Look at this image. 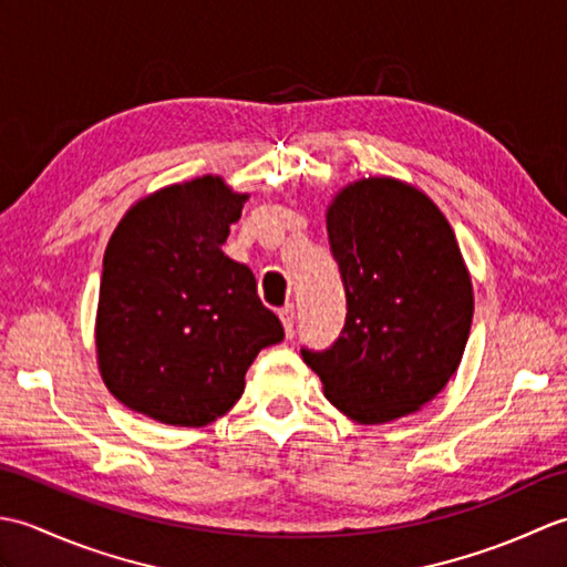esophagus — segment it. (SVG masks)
Wrapping results in <instances>:
<instances>
[{
    "mask_svg": "<svg viewBox=\"0 0 567 567\" xmlns=\"http://www.w3.org/2000/svg\"><path fill=\"white\" fill-rule=\"evenodd\" d=\"M280 321H282V327H285V333L292 336L295 333V307L292 305H285L280 309Z\"/></svg>",
    "mask_w": 567,
    "mask_h": 567,
    "instance_id": "34e87169",
    "label": "esophagus"
}]
</instances>
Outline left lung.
Returning a JSON list of instances; mask_svg holds the SVG:
<instances>
[{
    "label": "left lung",
    "mask_w": 567,
    "mask_h": 567,
    "mask_svg": "<svg viewBox=\"0 0 567 567\" xmlns=\"http://www.w3.org/2000/svg\"><path fill=\"white\" fill-rule=\"evenodd\" d=\"M346 287V327L302 348L327 400L358 424L414 414L455 375L473 323V282L451 224L394 177L346 185L327 212Z\"/></svg>",
    "instance_id": "left-lung-1"
}]
</instances>
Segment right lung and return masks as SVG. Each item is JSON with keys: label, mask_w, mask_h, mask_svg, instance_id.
<instances>
[{"label": "right lung", "mask_w": 567, "mask_h": 567, "mask_svg": "<svg viewBox=\"0 0 567 567\" xmlns=\"http://www.w3.org/2000/svg\"><path fill=\"white\" fill-rule=\"evenodd\" d=\"M248 195L204 175L143 197L104 252L97 363L118 402L171 426H207L246 388L282 323L256 277L224 256Z\"/></svg>", "instance_id": "obj_1"}]
</instances>
